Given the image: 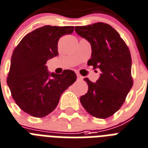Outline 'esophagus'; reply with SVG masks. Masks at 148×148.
<instances>
[{
	"label": "esophagus",
	"instance_id": "obj_1",
	"mask_svg": "<svg viewBox=\"0 0 148 148\" xmlns=\"http://www.w3.org/2000/svg\"><path fill=\"white\" fill-rule=\"evenodd\" d=\"M77 79L78 80H82L83 77L81 75H79V74H77Z\"/></svg>",
	"mask_w": 148,
	"mask_h": 148
}]
</instances>
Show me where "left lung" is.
<instances>
[{
  "label": "left lung",
  "mask_w": 148,
  "mask_h": 148,
  "mask_svg": "<svg viewBox=\"0 0 148 148\" xmlns=\"http://www.w3.org/2000/svg\"><path fill=\"white\" fill-rule=\"evenodd\" d=\"M75 31L91 45V58L87 64L101 71L96 82L85 78L88 91L80 102L95 117H110L121 108L133 86L130 50L120 34L106 23L76 26Z\"/></svg>",
  "instance_id": "obj_1"
}]
</instances>
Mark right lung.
I'll list each match as a JSON object with an SVG mask.
<instances>
[{"label": "right lung", "instance_id": "add662e5", "mask_svg": "<svg viewBox=\"0 0 148 148\" xmlns=\"http://www.w3.org/2000/svg\"><path fill=\"white\" fill-rule=\"evenodd\" d=\"M74 26L45 25L28 33L11 56L7 83L16 104L35 117H44L56 108L62 92L76 80L73 70L49 73L47 61L58 53V42Z\"/></svg>", "mask_w": 148, "mask_h": 148}]
</instances>
